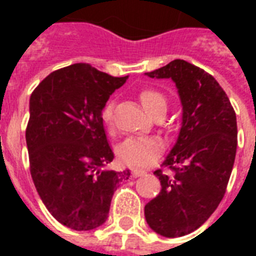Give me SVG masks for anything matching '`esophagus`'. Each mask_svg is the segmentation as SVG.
I'll return each instance as SVG.
<instances>
[{
	"mask_svg": "<svg viewBox=\"0 0 256 256\" xmlns=\"http://www.w3.org/2000/svg\"><path fill=\"white\" fill-rule=\"evenodd\" d=\"M145 174H146V172H145V170H141V168H134L133 172H132V176H133L134 178L141 177V176H145Z\"/></svg>",
	"mask_w": 256,
	"mask_h": 256,
	"instance_id": "34e87169",
	"label": "esophagus"
}]
</instances>
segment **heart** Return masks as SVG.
<instances>
[{"mask_svg": "<svg viewBox=\"0 0 256 256\" xmlns=\"http://www.w3.org/2000/svg\"><path fill=\"white\" fill-rule=\"evenodd\" d=\"M138 98L144 110L150 115H155L158 112H166L167 100L160 92L155 89H144L140 92ZM101 118L106 123L112 120V104H106L101 112ZM163 150V142L155 137H132L123 141L118 155L123 163L133 167H142L150 164L160 155Z\"/></svg>", "mask_w": 256, "mask_h": 256, "instance_id": "1", "label": "heart"}]
</instances>
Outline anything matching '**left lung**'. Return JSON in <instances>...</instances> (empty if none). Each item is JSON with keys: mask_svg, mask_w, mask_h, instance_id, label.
Returning a JSON list of instances; mask_svg holds the SVG:
<instances>
[{"mask_svg": "<svg viewBox=\"0 0 256 256\" xmlns=\"http://www.w3.org/2000/svg\"><path fill=\"white\" fill-rule=\"evenodd\" d=\"M145 75L172 79L182 104L178 138L162 163L172 172H154L162 189L145 206V220L160 236L181 237L203 225L225 194L236 158V114L214 76L185 60Z\"/></svg>", "mask_w": 256, "mask_h": 256, "instance_id": "left-lung-1", "label": "left lung"}]
</instances>
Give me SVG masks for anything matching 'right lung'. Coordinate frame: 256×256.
<instances>
[{"label":"right lung","mask_w":256,"mask_h":256,"mask_svg":"<svg viewBox=\"0 0 256 256\" xmlns=\"http://www.w3.org/2000/svg\"><path fill=\"white\" fill-rule=\"evenodd\" d=\"M126 79L72 64L49 74L30 97L31 177L48 211L74 230L102 225L118 184L130 177V170H102L114 152L101 112Z\"/></svg>","instance_id":"obj_1"}]
</instances>
